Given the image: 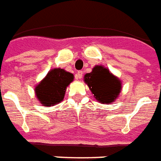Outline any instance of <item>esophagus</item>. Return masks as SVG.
Segmentation results:
<instances>
[{"instance_id":"34e87169","label":"esophagus","mask_w":161,"mask_h":161,"mask_svg":"<svg viewBox=\"0 0 161 161\" xmlns=\"http://www.w3.org/2000/svg\"><path fill=\"white\" fill-rule=\"evenodd\" d=\"M83 71H78L77 73V79H81L83 77Z\"/></svg>"}]
</instances>
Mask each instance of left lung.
Returning <instances> with one entry per match:
<instances>
[{
	"label": "left lung",
	"instance_id": "8db88e82",
	"mask_svg": "<svg viewBox=\"0 0 161 161\" xmlns=\"http://www.w3.org/2000/svg\"><path fill=\"white\" fill-rule=\"evenodd\" d=\"M84 82L95 98L102 103L114 102L121 92V81L102 65H96L90 73L84 75Z\"/></svg>",
	"mask_w": 161,
	"mask_h": 161
}]
</instances>
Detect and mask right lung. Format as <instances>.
<instances>
[{"label":"right lung","instance_id":"right-lung-1","mask_svg":"<svg viewBox=\"0 0 161 161\" xmlns=\"http://www.w3.org/2000/svg\"><path fill=\"white\" fill-rule=\"evenodd\" d=\"M73 78V74L64 69H52L36 86L35 93L37 100L44 107L54 106L62 102L65 90Z\"/></svg>","mask_w":161,"mask_h":161}]
</instances>
